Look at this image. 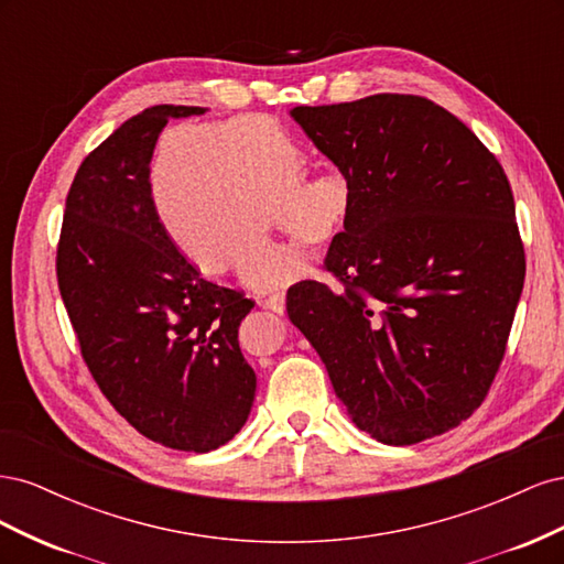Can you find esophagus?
Masks as SVG:
<instances>
[{"mask_svg": "<svg viewBox=\"0 0 564 564\" xmlns=\"http://www.w3.org/2000/svg\"><path fill=\"white\" fill-rule=\"evenodd\" d=\"M284 301H286V294L284 292H275V294H270L265 301H263V305L268 311H272V313H284Z\"/></svg>", "mask_w": 564, "mask_h": 564, "instance_id": "esophagus-1", "label": "esophagus"}]
</instances>
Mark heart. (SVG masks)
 <instances>
[{
	"mask_svg": "<svg viewBox=\"0 0 564 564\" xmlns=\"http://www.w3.org/2000/svg\"><path fill=\"white\" fill-rule=\"evenodd\" d=\"M303 166V150L265 115L176 122L152 143L148 197L187 263L202 272L228 265L256 289H280L308 278L313 263L261 232L270 212L299 247L327 245L352 212L344 169L301 181Z\"/></svg>",
	"mask_w": 564,
	"mask_h": 564,
	"instance_id": "obj_1",
	"label": "heart"
}]
</instances>
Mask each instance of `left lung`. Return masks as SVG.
<instances>
[{
	"label": "left lung",
	"instance_id": "8db88e82",
	"mask_svg": "<svg viewBox=\"0 0 564 564\" xmlns=\"http://www.w3.org/2000/svg\"><path fill=\"white\" fill-rule=\"evenodd\" d=\"M152 106L77 169L65 199L58 289L82 357L135 431L181 452L224 447L249 419L256 373L237 329L253 301L209 282L169 242L148 197V158L169 119Z\"/></svg>",
	"mask_w": 564,
	"mask_h": 564
}]
</instances>
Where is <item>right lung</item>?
Masks as SVG:
<instances>
[{"label": "right lung", "instance_id": "right-lung-1", "mask_svg": "<svg viewBox=\"0 0 564 564\" xmlns=\"http://www.w3.org/2000/svg\"><path fill=\"white\" fill-rule=\"evenodd\" d=\"M289 115L352 183V212L324 259L344 289L294 284L289 319L373 440L402 447L456 429L497 377L524 284L501 164L421 96Z\"/></svg>", "mask_w": 564, "mask_h": 564}]
</instances>
